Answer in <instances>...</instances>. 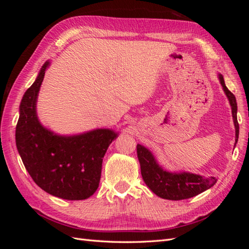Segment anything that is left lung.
Here are the masks:
<instances>
[{
    "label": "left lung",
    "instance_id": "left-lung-1",
    "mask_svg": "<svg viewBox=\"0 0 249 249\" xmlns=\"http://www.w3.org/2000/svg\"><path fill=\"white\" fill-rule=\"evenodd\" d=\"M219 80L224 91L229 98L232 107V116H233L235 126V144L239 139V122H237V105L236 99L228 88L226 87L224 77L219 75ZM137 155L140 162L141 174L145 184L153 193L158 197L168 200H183L195 197L204 190L212 187L217 182L215 178H203L193 173H170L157 165L151 152L140 144L137 145Z\"/></svg>",
    "mask_w": 249,
    "mask_h": 249
}]
</instances>
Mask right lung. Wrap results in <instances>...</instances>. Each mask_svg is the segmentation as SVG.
<instances>
[{"mask_svg":"<svg viewBox=\"0 0 249 249\" xmlns=\"http://www.w3.org/2000/svg\"><path fill=\"white\" fill-rule=\"evenodd\" d=\"M48 65L47 62L41 67L21 100L16 144L25 169L41 189L62 199L83 200L96 192L103 158L116 134L96 129L79 136L60 137L39 124L36 98Z\"/></svg>","mask_w":249,"mask_h":249,"instance_id":"obj_1","label":"right lung"}]
</instances>
